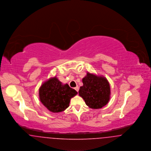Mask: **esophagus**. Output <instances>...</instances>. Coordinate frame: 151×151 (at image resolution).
Wrapping results in <instances>:
<instances>
[{
    "label": "esophagus",
    "instance_id": "obj_1",
    "mask_svg": "<svg viewBox=\"0 0 151 151\" xmlns=\"http://www.w3.org/2000/svg\"><path fill=\"white\" fill-rule=\"evenodd\" d=\"M74 89H75V90H76V91H77V92H78V91H79V86H76V87H75V88H74Z\"/></svg>",
    "mask_w": 151,
    "mask_h": 151
}]
</instances>
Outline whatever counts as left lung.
I'll return each instance as SVG.
<instances>
[{
	"instance_id": "8db88e82",
	"label": "left lung",
	"mask_w": 151,
	"mask_h": 151,
	"mask_svg": "<svg viewBox=\"0 0 151 151\" xmlns=\"http://www.w3.org/2000/svg\"><path fill=\"white\" fill-rule=\"evenodd\" d=\"M83 86H80L79 94L86 105L92 109H100L110 100V86L105 77L87 72L83 79Z\"/></svg>"
}]
</instances>
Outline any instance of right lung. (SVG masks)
<instances>
[{
  "label": "right lung",
  "mask_w": 151,
  "mask_h": 151,
  "mask_svg": "<svg viewBox=\"0 0 151 151\" xmlns=\"http://www.w3.org/2000/svg\"><path fill=\"white\" fill-rule=\"evenodd\" d=\"M78 94L68 84H63L57 77L45 83L39 89L40 100L52 113H59L69 106L71 99Z\"/></svg>",
  "instance_id": "add662e5"
}]
</instances>
